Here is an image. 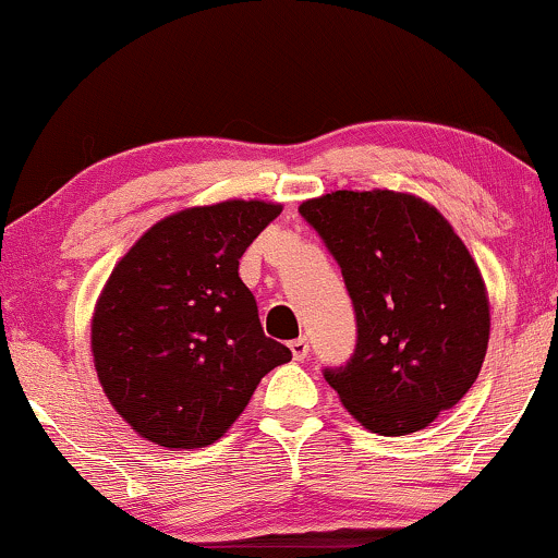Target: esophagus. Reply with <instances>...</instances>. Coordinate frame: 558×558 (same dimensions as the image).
I'll return each mask as SVG.
<instances>
[{
    "instance_id": "1",
    "label": "esophagus",
    "mask_w": 558,
    "mask_h": 558,
    "mask_svg": "<svg viewBox=\"0 0 558 558\" xmlns=\"http://www.w3.org/2000/svg\"><path fill=\"white\" fill-rule=\"evenodd\" d=\"M291 353H293V359H296V361H304L308 355V340L306 338L291 340Z\"/></svg>"
}]
</instances>
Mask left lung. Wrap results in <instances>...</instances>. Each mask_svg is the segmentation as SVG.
I'll use <instances>...</instances> for the list:
<instances>
[{"label":"left lung","instance_id":"1","mask_svg":"<svg viewBox=\"0 0 558 558\" xmlns=\"http://www.w3.org/2000/svg\"><path fill=\"white\" fill-rule=\"evenodd\" d=\"M343 270L359 343L325 368L368 432L413 434L478 379L492 314L473 254L432 203L411 192L338 190L301 203Z\"/></svg>","mask_w":558,"mask_h":558}]
</instances>
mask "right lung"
I'll return each mask as SVG.
<instances>
[{
  "mask_svg": "<svg viewBox=\"0 0 558 558\" xmlns=\"http://www.w3.org/2000/svg\"><path fill=\"white\" fill-rule=\"evenodd\" d=\"M283 210L226 199L166 215L117 262L90 319L106 398L166 449L218 441L291 351L262 332L239 259Z\"/></svg>",
  "mask_w": 558,
  "mask_h": 558,
  "instance_id": "right-lung-1",
  "label": "right lung"
}]
</instances>
